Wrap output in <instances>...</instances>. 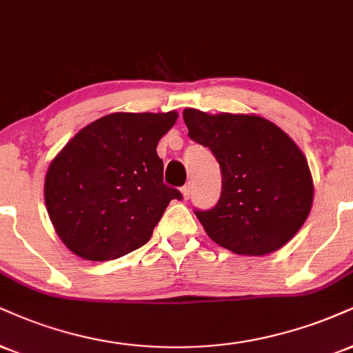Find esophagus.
<instances>
[{"instance_id":"1","label":"esophagus","mask_w":353,"mask_h":353,"mask_svg":"<svg viewBox=\"0 0 353 353\" xmlns=\"http://www.w3.org/2000/svg\"><path fill=\"white\" fill-rule=\"evenodd\" d=\"M181 192H182V197H184V201H188V199L190 197V192H192V185H190V182L181 189Z\"/></svg>"}]
</instances>
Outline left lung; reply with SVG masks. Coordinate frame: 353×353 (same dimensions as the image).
<instances>
[{"instance_id": "obj_1", "label": "left lung", "mask_w": 353, "mask_h": 353, "mask_svg": "<svg viewBox=\"0 0 353 353\" xmlns=\"http://www.w3.org/2000/svg\"><path fill=\"white\" fill-rule=\"evenodd\" d=\"M190 139L220 164L222 194L210 210H195L207 235L236 254L273 253L307 219L314 184L307 161L281 128L256 114H209L185 108Z\"/></svg>"}]
</instances>
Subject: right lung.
Listing matches in <instances>:
<instances>
[{
  "label": "right lung",
  "mask_w": 353,
  "mask_h": 353,
  "mask_svg": "<svg viewBox=\"0 0 353 353\" xmlns=\"http://www.w3.org/2000/svg\"><path fill=\"white\" fill-rule=\"evenodd\" d=\"M176 112L112 113L80 130L49 165L44 199L63 245L108 261L148 243L177 189L163 182L156 148Z\"/></svg>",
  "instance_id": "obj_1"
}]
</instances>
